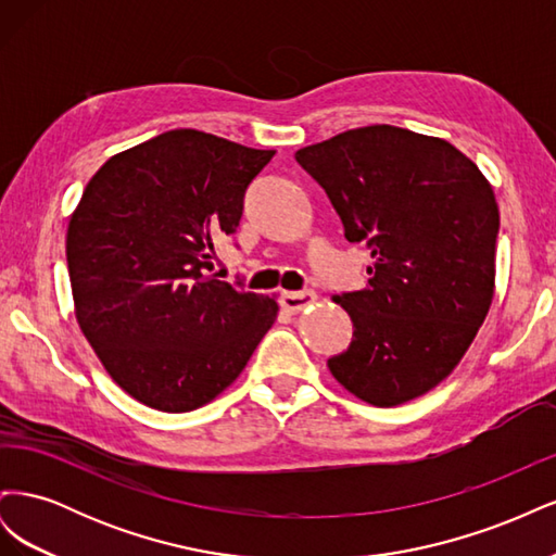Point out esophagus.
<instances>
[{
	"label": "esophagus",
	"mask_w": 556,
	"mask_h": 556,
	"mask_svg": "<svg viewBox=\"0 0 556 556\" xmlns=\"http://www.w3.org/2000/svg\"><path fill=\"white\" fill-rule=\"evenodd\" d=\"M315 292H311V290H306V292H285L282 296H280V306H282V311H288V313H301L304 308H308L311 304H315Z\"/></svg>",
	"instance_id": "1"
}]
</instances>
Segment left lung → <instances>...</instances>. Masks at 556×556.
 I'll return each mask as SVG.
<instances>
[{"instance_id":"left-lung-1","label":"left lung","mask_w":556,"mask_h":556,"mask_svg":"<svg viewBox=\"0 0 556 556\" xmlns=\"http://www.w3.org/2000/svg\"><path fill=\"white\" fill-rule=\"evenodd\" d=\"M345 239L374 264L359 292L333 294L352 319L350 348L327 362L350 394L378 408L441 384L490 313L498 204L473 160L439 137L394 125L348 129L301 148Z\"/></svg>"}]
</instances>
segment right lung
<instances>
[{"mask_svg":"<svg viewBox=\"0 0 556 556\" xmlns=\"http://www.w3.org/2000/svg\"><path fill=\"white\" fill-rule=\"evenodd\" d=\"M276 150L172 129L102 164L66 227L78 327L117 387L188 413L241 376L278 317L276 296L208 274L243 194Z\"/></svg>","mask_w":556,"mask_h":556,"instance_id":"add662e5","label":"right lung"}]
</instances>
